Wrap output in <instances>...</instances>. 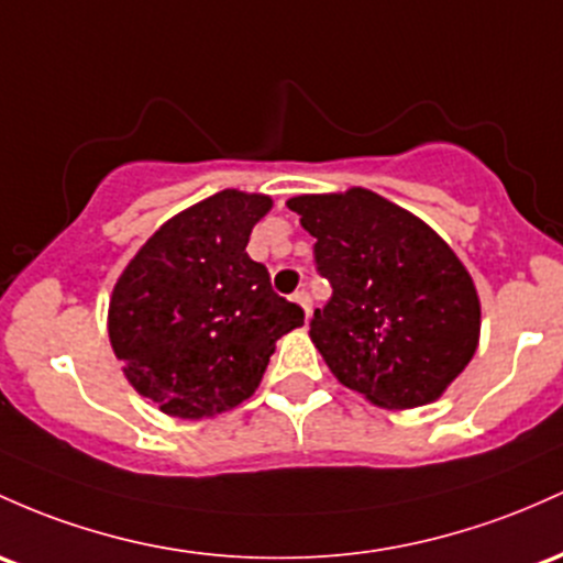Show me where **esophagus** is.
<instances>
[{
	"label": "esophagus",
	"mask_w": 563,
	"mask_h": 563,
	"mask_svg": "<svg viewBox=\"0 0 563 563\" xmlns=\"http://www.w3.org/2000/svg\"><path fill=\"white\" fill-rule=\"evenodd\" d=\"M294 301L301 307V310H305L307 318H310V312H312V299H310V294H307V291H296V294H294Z\"/></svg>",
	"instance_id": "1"
}]
</instances>
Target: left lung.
<instances>
[{
	"instance_id": "8db88e82",
	"label": "left lung",
	"mask_w": 563,
	"mask_h": 563,
	"mask_svg": "<svg viewBox=\"0 0 563 563\" xmlns=\"http://www.w3.org/2000/svg\"><path fill=\"white\" fill-rule=\"evenodd\" d=\"M331 299L310 336L350 390L385 409L435 400L478 347L473 277L424 221L368 189L288 200Z\"/></svg>"
}]
</instances>
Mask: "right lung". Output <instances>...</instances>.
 I'll use <instances>...</instances> for the list:
<instances>
[{
  "instance_id": "right-lung-1",
  "label": "right lung",
  "mask_w": 563,
  "mask_h": 563,
  "mask_svg": "<svg viewBox=\"0 0 563 563\" xmlns=\"http://www.w3.org/2000/svg\"><path fill=\"white\" fill-rule=\"evenodd\" d=\"M269 208L264 195L219 191L165 221L117 280L111 347L159 411L200 419L243 404L277 339L305 323L245 251Z\"/></svg>"
}]
</instances>
